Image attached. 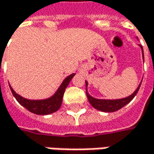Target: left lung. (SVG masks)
Instances as JSON below:
<instances>
[{"label": "left lung", "mask_w": 154, "mask_h": 154, "mask_svg": "<svg viewBox=\"0 0 154 154\" xmlns=\"http://www.w3.org/2000/svg\"><path fill=\"white\" fill-rule=\"evenodd\" d=\"M142 49V54H143V58H144V51L142 46H139ZM85 85H86V95L88 98V100L95 109H98L100 111L102 112H107V113H111V112H116L119 109H121L122 107H123L125 105H127L128 103H130L133 100V98L137 95V91L140 88L141 83L139 84V85L137 86V88L136 89V91L133 92L131 95L126 97V98H122V99H119V100H100V99H96L91 96L88 91H87V86H88V83L87 81H85Z\"/></svg>", "instance_id": "obj_1"}]
</instances>
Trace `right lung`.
<instances>
[{"mask_svg":"<svg viewBox=\"0 0 154 154\" xmlns=\"http://www.w3.org/2000/svg\"><path fill=\"white\" fill-rule=\"evenodd\" d=\"M74 76H75V73L68 76L63 80L62 85H60L58 90L55 91V93L53 96H51L50 98L45 99V100H28V99H25L14 91L13 88L10 86V85H9V87H10V90L12 91V94L14 95L16 100L18 101V103L21 104L23 107H25L27 110H29L30 112L36 114V115H39V116L50 115L52 113L56 112L61 107L65 89L67 88L70 80L73 78Z\"/></svg>","mask_w":154,"mask_h":154,"instance_id":"obj_1","label":"right lung"}]
</instances>
